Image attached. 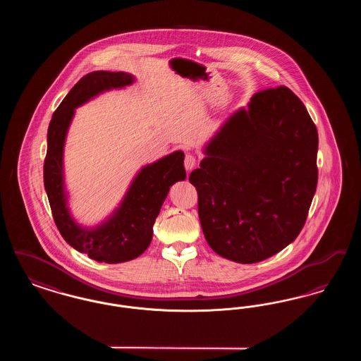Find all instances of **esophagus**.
<instances>
[{"instance_id":"1","label":"esophagus","mask_w":361,"mask_h":361,"mask_svg":"<svg viewBox=\"0 0 361 361\" xmlns=\"http://www.w3.org/2000/svg\"><path fill=\"white\" fill-rule=\"evenodd\" d=\"M184 165H185V169L187 171H192L195 166H196V157L193 154L185 155V159H184Z\"/></svg>"}]
</instances>
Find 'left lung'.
Wrapping results in <instances>:
<instances>
[{"instance_id": "8db88e82", "label": "left lung", "mask_w": 361, "mask_h": 361, "mask_svg": "<svg viewBox=\"0 0 361 361\" xmlns=\"http://www.w3.org/2000/svg\"><path fill=\"white\" fill-rule=\"evenodd\" d=\"M189 174L199 218L219 256L253 264L299 235L318 181V133L300 99L286 86L256 93L203 147Z\"/></svg>"}]
</instances>
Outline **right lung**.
Returning a JSON list of instances; mask_svg holds the SVG:
<instances>
[{"label":"right lung","mask_w":361,"mask_h":361,"mask_svg":"<svg viewBox=\"0 0 361 361\" xmlns=\"http://www.w3.org/2000/svg\"><path fill=\"white\" fill-rule=\"evenodd\" d=\"M135 77L124 71H92L71 87L52 115L47 131L44 188L52 216L62 237L75 250L99 262L119 264L139 257L153 238V226L174 183L187 177L184 153L173 152L139 169L119 206L103 222L78 224L69 207L63 153L75 109L104 92L133 85Z\"/></svg>","instance_id":"right-lung-1"}]
</instances>
